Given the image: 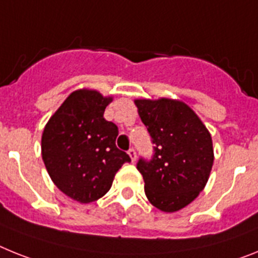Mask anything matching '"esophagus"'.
Segmentation results:
<instances>
[{"instance_id":"1","label":"esophagus","mask_w":258,"mask_h":258,"mask_svg":"<svg viewBox=\"0 0 258 258\" xmlns=\"http://www.w3.org/2000/svg\"><path fill=\"white\" fill-rule=\"evenodd\" d=\"M127 153H128V156L131 157L132 162H135V161H136V151H135V149H134V148H130Z\"/></svg>"}]
</instances>
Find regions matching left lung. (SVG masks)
Masks as SVG:
<instances>
[{"label":"left lung","mask_w":258,"mask_h":258,"mask_svg":"<svg viewBox=\"0 0 258 258\" xmlns=\"http://www.w3.org/2000/svg\"><path fill=\"white\" fill-rule=\"evenodd\" d=\"M139 115L153 147L151 158L140 157L136 167L145 195L162 212H176L204 189L213 166L210 134L185 104L169 98L136 100Z\"/></svg>","instance_id":"obj_1"}]
</instances>
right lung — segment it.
<instances>
[{"label": "right lung", "mask_w": 258, "mask_h": 258, "mask_svg": "<svg viewBox=\"0 0 258 258\" xmlns=\"http://www.w3.org/2000/svg\"><path fill=\"white\" fill-rule=\"evenodd\" d=\"M110 102L111 98L96 91H76L44 128L41 153L49 175L64 195L79 203L104 196L116 171L131 162L115 145L118 127L104 118Z\"/></svg>", "instance_id": "right-lung-1"}]
</instances>
